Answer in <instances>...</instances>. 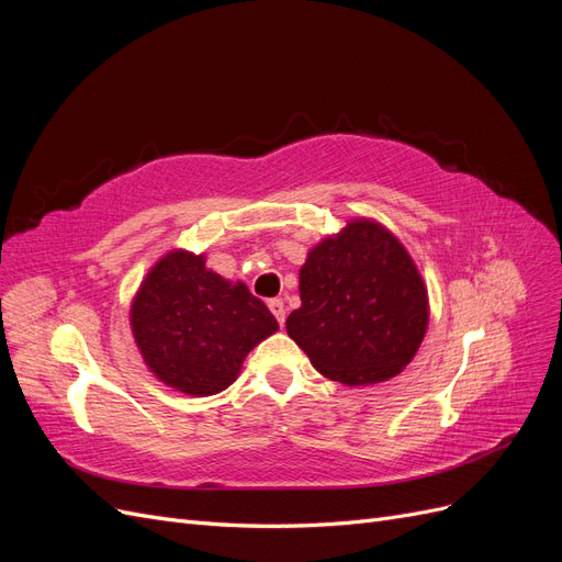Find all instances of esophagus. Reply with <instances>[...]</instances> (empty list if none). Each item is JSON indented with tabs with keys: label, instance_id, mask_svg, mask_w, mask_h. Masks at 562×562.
Wrapping results in <instances>:
<instances>
[{
	"label": "esophagus",
	"instance_id": "esophagus-1",
	"mask_svg": "<svg viewBox=\"0 0 562 562\" xmlns=\"http://www.w3.org/2000/svg\"><path fill=\"white\" fill-rule=\"evenodd\" d=\"M269 310H271V314L277 316L279 326H283V323H285V304H283V300H269Z\"/></svg>",
	"mask_w": 562,
	"mask_h": 562
}]
</instances>
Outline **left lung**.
Returning <instances> with one entry per match:
<instances>
[{
    "instance_id": "left-lung-1",
    "label": "left lung",
    "mask_w": 562,
    "mask_h": 562,
    "mask_svg": "<svg viewBox=\"0 0 562 562\" xmlns=\"http://www.w3.org/2000/svg\"><path fill=\"white\" fill-rule=\"evenodd\" d=\"M300 310L285 330L328 380L347 386L396 378L429 326V295L403 244L356 217L316 244L300 269Z\"/></svg>"
}]
</instances>
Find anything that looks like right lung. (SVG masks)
Wrapping results in <instances>:
<instances>
[{
	"label": "right lung",
	"instance_id": "obj_1",
	"mask_svg": "<svg viewBox=\"0 0 562 562\" xmlns=\"http://www.w3.org/2000/svg\"><path fill=\"white\" fill-rule=\"evenodd\" d=\"M131 330L157 380L182 394L213 396L279 323L246 283L215 274L203 255L171 250L135 293Z\"/></svg>",
	"mask_w": 562,
	"mask_h": 562
}]
</instances>
